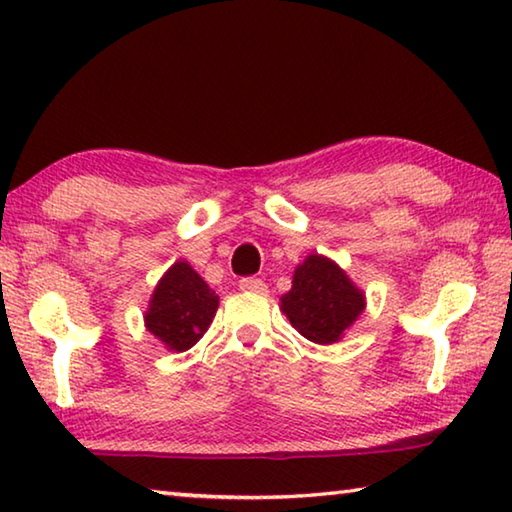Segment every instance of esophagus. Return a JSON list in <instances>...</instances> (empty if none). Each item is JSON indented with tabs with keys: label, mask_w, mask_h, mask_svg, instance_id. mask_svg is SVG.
Masks as SVG:
<instances>
[{
	"label": "esophagus",
	"mask_w": 512,
	"mask_h": 512,
	"mask_svg": "<svg viewBox=\"0 0 512 512\" xmlns=\"http://www.w3.org/2000/svg\"><path fill=\"white\" fill-rule=\"evenodd\" d=\"M239 289L253 291V293H266V284L262 280H257V277H244V280H239Z\"/></svg>",
	"instance_id": "obj_1"
}]
</instances>
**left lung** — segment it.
<instances>
[{
	"instance_id": "obj_1",
	"label": "left lung",
	"mask_w": 512,
	"mask_h": 512,
	"mask_svg": "<svg viewBox=\"0 0 512 512\" xmlns=\"http://www.w3.org/2000/svg\"><path fill=\"white\" fill-rule=\"evenodd\" d=\"M280 309L305 339L332 345L363 314L366 293L334 259L311 253L293 271L291 291L280 298Z\"/></svg>"
}]
</instances>
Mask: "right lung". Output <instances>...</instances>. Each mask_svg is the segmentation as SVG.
<instances>
[{
    "instance_id": "add662e5",
    "label": "right lung",
    "mask_w": 512,
    "mask_h": 512,
    "mask_svg": "<svg viewBox=\"0 0 512 512\" xmlns=\"http://www.w3.org/2000/svg\"><path fill=\"white\" fill-rule=\"evenodd\" d=\"M219 309V296L192 264L173 262L151 293L144 311L146 332L171 352H185L203 339Z\"/></svg>"
}]
</instances>
